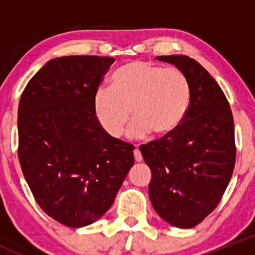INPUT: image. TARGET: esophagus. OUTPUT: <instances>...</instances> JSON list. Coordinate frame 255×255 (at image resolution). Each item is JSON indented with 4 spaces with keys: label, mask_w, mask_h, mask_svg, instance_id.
I'll return each instance as SVG.
<instances>
[{
    "label": "esophagus",
    "mask_w": 255,
    "mask_h": 255,
    "mask_svg": "<svg viewBox=\"0 0 255 255\" xmlns=\"http://www.w3.org/2000/svg\"><path fill=\"white\" fill-rule=\"evenodd\" d=\"M133 154H134L135 161H138V163H139V161L143 160V156H142V154H140V151H139V149H138V146L134 149V151H133Z\"/></svg>",
    "instance_id": "34e87169"
}]
</instances>
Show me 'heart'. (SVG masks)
Instances as JSON below:
<instances>
[{
	"label": "heart",
	"mask_w": 255,
	"mask_h": 255,
	"mask_svg": "<svg viewBox=\"0 0 255 255\" xmlns=\"http://www.w3.org/2000/svg\"><path fill=\"white\" fill-rule=\"evenodd\" d=\"M189 79L177 68H164L134 60L115 73L111 90L100 89L94 96L97 122L109 137L117 139L130 121V135L143 138L155 133L163 138L181 126L191 104Z\"/></svg>",
	"instance_id": "1"
}]
</instances>
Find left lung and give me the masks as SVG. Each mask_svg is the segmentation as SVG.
I'll use <instances>...</instances> for the list:
<instances>
[{
	"instance_id": "obj_1",
	"label": "left lung",
	"mask_w": 255,
	"mask_h": 255,
	"mask_svg": "<svg viewBox=\"0 0 255 255\" xmlns=\"http://www.w3.org/2000/svg\"><path fill=\"white\" fill-rule=\"evenodd\" d=\"M189 79L191 104L184 122L168 137L140 145L151 170L149 199L159 216L192 228L217 207L236 163L235 122L225 94L196 60L158 56Z\"/></svg>"
}]
</instances>
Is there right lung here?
Returning a JSON list of instances; mask_svg holds the SVG:
<instances>
[{
  "instance_id": "add662e5",
  "label": "right lung",
  "mask_w": 255,
  "mask_h": 255,
  "mask_svg": "<svg viewBox=\"0 0 255 255\" xmlns=\"http://www.w3.org/2000/svg\"><path fill=\"white\" fill-rule=\"evenodd\" d=\"M115 59L71 55L49 60L18 106V159L42 210L68 227L101 218L134 164V146L109 137L94 96Z\"/></svg>"
}]
</instances>
